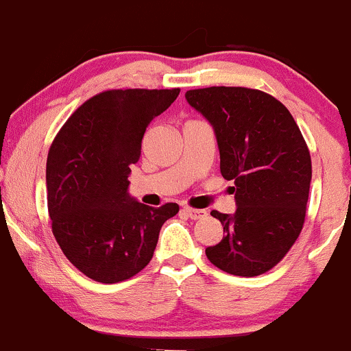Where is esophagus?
<instances>
[{
	"label": "esophagus",
	"mask_w": 351,
	"mask_h": 351,
	"mask_svg": "<svg viewBox=\"0 0 351 351\" xmlns=\"http://www.w3.org/2000/svg\"><path fill=\"white\" fill-rule=\"evenodd\" d=\"M183 213L191 219H201L208 215L206 209H193V208H183Z\"/></svg>",
	"instance_id": "1"
}]
</instances>
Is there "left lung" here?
Segmentation results:
<instances>
[{"instance_id": "8db88e82", "label": "left lung", "mask_w": 351, "mask_h": 351, "mask_svg": "<svg viewBox=\"0 0 351 351\" xmlns=\"http://www.w3.org/2000/svg\"><path fill=\"white\" fill-rule=\"evenodd\" d=\"M188 104L211 123L223 178L234 181L236 211L223 215L224 237L206 247L221 271L254 277L279 264L305 221L312 162L284 104L245 87L188 90Z\"/></svg>"}]
</instances>
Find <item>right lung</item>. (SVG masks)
<instances>
[{
  "label": "right lung",
  "mask_w": 351,
  "mask_h": 351,
  "mask_svg": "<svg viewBox=\"0 0 351 351\" xmlns=\"http://www.w3.org/2000/svg\"><path fill=\"white\" fill-rule=\"evenodd\" d=\"M180 88L107 90L84 102L52 142L46 163L47 208L64 256L88 279L115 284L152 261L176 203L152 208L128 193L145 130Z\"/></svg>",
  "instance_id": "obj_1"
}]
</instances>
